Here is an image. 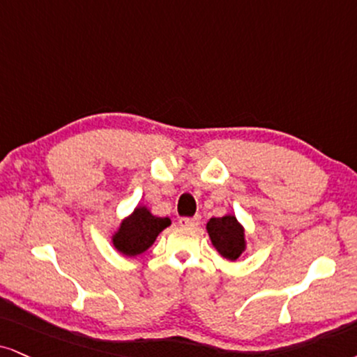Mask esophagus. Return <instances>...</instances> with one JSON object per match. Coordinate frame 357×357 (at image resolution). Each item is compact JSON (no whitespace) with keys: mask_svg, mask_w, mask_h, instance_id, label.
Listing matches in <instances>:
<instances>
[{"mask_svg":"<svg viewBox=\"0 0 357 357\" xmlns=\"http://www.w3.org/2000/svg\"><path fill=\"white\" fill-rule=\"evenodd\" d=\"M200 223V215H195V217H180L178 225L185 228H195Z\"/></svg>","mask_w":357,"mask_h":357,"instance_id":"1","label":"esophagus"}]
</instances>
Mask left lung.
<instances>
[{
    "instance_id": "obj_1",
    "label": "left lung",
    "mask_w": 357,
    "mask_h": 357,
    "mask_svg": "<svg viewBox=\"0 0 357 357\" xmlns=\"http://www.w3.org/2000/svg\"><path fill=\"white\" fill-rule=\"evenodd\" d=\"M210 238L218 253L227 259H236L245 250L243 228L233 215H225L222 218H210L206 223Z\"/></svg>"
}]
</instances>
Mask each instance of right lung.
Instances as JSON below:
<instances>
[{
	"mask_svg": "<svg viewBox=\"0 0 357 357\" xmlns=\"http://www.w3.org/2000/svg\"><path fill=\"white\" fill-rule=\"evenodd\" d=\"M169 225V218L153 217L145 206H139L129 218L122 222L112 238L114 246L127 257H135L144 253L155 241L158 233Z\"/></svg>",
	"mask_w": 357,
	"mask_h": 357,
	"instance_id": "obj_1",
	"label": "right lung"
}]
</instances>
